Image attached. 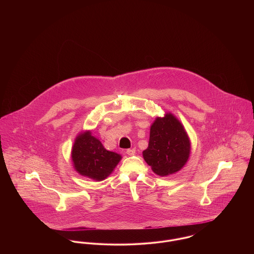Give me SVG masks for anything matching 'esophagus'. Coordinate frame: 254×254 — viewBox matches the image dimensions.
I'll list each match as a JSON object with an SVG mask.
<instances>
[{"instance_id": "34e87169", "label": "esophagus", "mask_w": 254, "mask_h": 254, "mask_svg": "<svg viewBox=\"0 0 254 254\" xmlns=\"http://www.w3.org/2000/svg\"><path fill=\"white\" fill-rule=\"evenodd\" d=\"M135 148H129V149H127V155H129V156H132V155H134L135 154Z\"/></svg>"}]
</instances>
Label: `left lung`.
<instances>
[{
    "mask_svg": "<svg viewBox=\"0 0 254 254\" xmlns=\"http://www.w3.org/2000/svg\"><path fill=\"white\" fill-rule=\"evenodd\" d=\"M190 154V141L181 122L173 114L157 117L150 127L149 142L143 151L146 164L159 176L173 174L186 165Z\"/></svg>",
    "mask_w": 254,
    "mask_h": 254,
    "instance_id": "1",
    "label": "left lung"
}]
</instances>
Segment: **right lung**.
I'll use <instances>...</instances> for the list:
<instances>
[{
    "label": "right lung",
    "instance_id": "add662e5",
    "mask_svg": "<svg viewBox=\"0 0 254 254\" xmlns=\"http://www.w3.org/2000/svg\"><path fill=\"white\" fill-rule=\"evenodd\" d=\"M71 158L74 169L78 173L93 180L102 181L112 173L122 156L107 150L89 130H86L76 137Z\"/></svg>",
    "mask_w": 254,
    "mask_h": 254
}]
</instances>
